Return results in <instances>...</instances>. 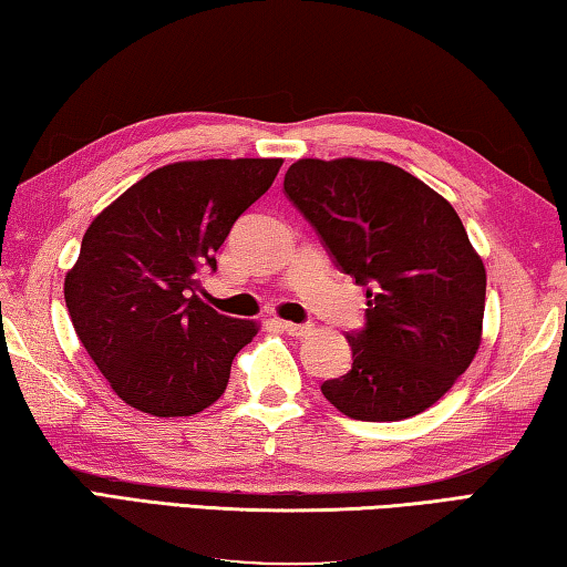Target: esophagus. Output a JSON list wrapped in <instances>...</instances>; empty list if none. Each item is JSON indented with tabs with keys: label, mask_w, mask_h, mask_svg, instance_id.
<instances>
[{
	"label": "esophagus",
	"mask_w": 567,
	"mask_h": 567,
	"mask_svg": "<svg viewBox=\"0 0 567 567\" xmlns=\"http://www.w3.org/2000/svg\"><path fill=\"white\" fill-rule=\"evenodd\" d=\"M281 329L289 333V336H296V339H301V336L311 333V326L309 323H291V321H281Z\"/></svg>",
	"instance_id": "34e87169"
}]
</instances>
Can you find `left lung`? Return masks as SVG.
I'll return each mask as SVG.
<instances>
[{"mask_svg":"<svg viewBox=\"0 0 567 567\" xmlns=\"http://www.w3.org/2000/svg\"><path fill=\"white\" fill-rule=\"evenodd\" d=\"M284 194L365 291L351 369L321 393L355 421H401L449 393L481 346L485 268L455 208L385 162L301 158Z\"/></svg>","mask_w":567,"mask_h":567,"instance_id":"left-lung-1","label":"left lung"}]
</instances>
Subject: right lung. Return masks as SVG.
Returning a JSON list of instances; mask_svg holds the SVG:
<instances>
[{"label":"right lung","instance_id":"1","mask_svg":"<svg viewBox=\"0 0 567 567\" xmlns=\"http://www.w3.org/2000/svg\"><path fill=\"white\" fill-rule=\"evenodd\" d=\"M281 158H206L156 168L99 214L64 281L79 341L124 403L194 415L226 391L254 321L198 299L216 251Z\"/></svg>","mask_w":567,"mask_h":567}]
</instances>
